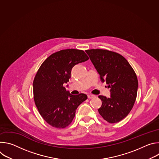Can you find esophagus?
I'll list each match as a JSON object with an SVG mask.
<instances>
[{
  "mask_svg": "<svg viewBox=\"0 0 159 159\" xmlns=\"http://www.w3.org/2000/svg\"><path fill=\"white\" fill-rule=\"evenodd\" d=\"M87 97H88L89 99H93V98H95L96 96H94V95H93V94H89V95L87 96Z\"/></svg>",
  "mask_w": 159,
  "mask_h": 159,
  "instance_id": "34e87169",
  "label": "esophagus"
}]
</instances>
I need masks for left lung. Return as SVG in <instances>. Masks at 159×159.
Masks as SVG:
<instances>
[{
	"label": "left lung",
	"mask_w": 159,
	"mask_h": 159,
	"mask_svg": "<svg viewBox=\"0 0 159 159\" xmlns=\"http://www.w3.org/2000/svg\"><path fill=\"white\" fill-rule=\"evenodd\" d=\"M85 52L102 82L111 88L109 98L99 96L102 101L99 113L106 121L118 123L127 116L134 104L139 86L137 75L125 58L118 53L102 49Z\"/></svg>",
	"instance_id": "1"
}]
</instances>
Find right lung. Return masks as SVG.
Listing matches in <instances>:
<instances>
[{
  "label": "right lung",
  "mask_w": 159,
  "mask_h": 159,
  "mask_svg": "<svg viewBox=\"0 0 159 159\" xmlns=\"http://www.w3.org/2000/svg\"><path fill=\"white\" fill-rule=\"evenodd\" d=\"M89 60L83 50L66 49L52 54L41 64L33 80V96L40 115L48 124L65 128L72 121L78 106L87 99L85 94L72 95L64 84L72 68Z\"/></svg>",
  "instance_id": "1"
}]
</instances>
